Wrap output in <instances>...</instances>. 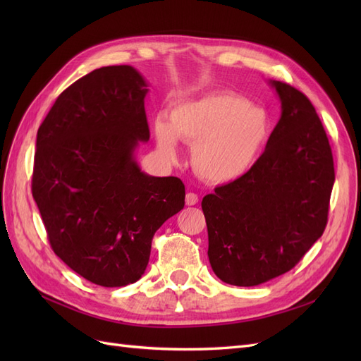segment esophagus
<instances>
[{"label":"esophagus","instance_id":"obj_1","mask_svg":"<svg viewBox=\"0 0 361 361\" xmlns=\"http://www.w3.org/2000/svg\"><path fill=\"white\" fill-rule=\"evenodd\" d=\"M185 202H187L188 206H192L199 202V195L194 194V192H188L187 197H185Z\"/></svg>","mask_w":361,"mask_h":361}]
</instances>
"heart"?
<instances>
[{"label": "heart", "mask_w": 361, "mask_h": 361, "mask_svg": "<svg viewBox=\"0 0 361 361\" xmlns=\"http://www.w3.org/2000/svg\"><path fill=\"white\" fill-rule=\"evenodd\" d=\"M269 133V116L264 108L228 92L179 104L169 123L158 120L155 126L161 154L176 159V138L194 145V170L212 183H228L245 176L259 161Z\"/></svg>", "instance_id": "obj_1"}]
</instances>
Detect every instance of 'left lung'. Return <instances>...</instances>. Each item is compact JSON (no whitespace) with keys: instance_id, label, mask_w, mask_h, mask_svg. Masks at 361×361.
<instances>
[{"instance_id":"left-lung-1","label":"left lung","mask_w":361,"mask_h":361,"mask_svg":"<svg viewBox=\"0 0 361 361\" xmlns=\"http://www.w3.org/2000/svg\"><path fill=\"white\" fill-rule=\"evenodd\" d=\"M281 116L245 176L203 197L215 276L257 286L285 274L322 236L334 183L331 147L307 96L269 81Z\"/></svg>"}]
</instances>
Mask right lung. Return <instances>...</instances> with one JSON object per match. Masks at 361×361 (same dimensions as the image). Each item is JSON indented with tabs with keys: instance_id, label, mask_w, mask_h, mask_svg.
I'll return each instance as SVG.
<instances>
[{
	"instance_id": "obj_1",
	"label": "right lung",
	"mask_w": 361,
	"mask_h": 361,
	"mask_svg": "<svg viewBox=\"0 0 361 361\" xmlns=\"http://www.w3.org/2000/svg\"><path fill=\"white\" fill-rule=\"evenodd\" d=\"M147 82L133 66H106L69 85L37 130L31 191L64 264L104 288L145 274L152 238L183 209L178 178L141 171L149 141Z\"/></svg>"
}]
</instances>
